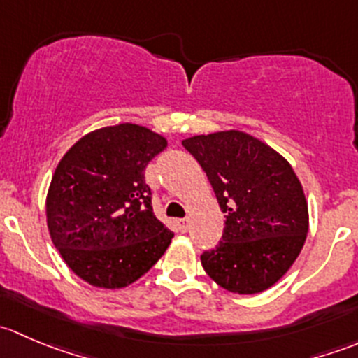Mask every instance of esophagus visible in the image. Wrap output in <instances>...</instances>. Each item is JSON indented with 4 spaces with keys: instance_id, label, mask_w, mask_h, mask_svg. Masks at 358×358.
<instances>
[{
    "instance_id": "1",
    "label": "esophagus",
    "mask_w": 358,
    "mask_h": 358,
    "mask_svg": "<svg viewBox=\"0 0 358 358\" xmlns=\"http://www.w3.org/2000/svg\"><path fill=\"white\" fill-rule=\"evenodd\" d=\"M176 227H178L180 232L185 234V232H189L190 223H189V220H187V218H182V220H178V222H176Z\"/></svg>"
}]
</instances>
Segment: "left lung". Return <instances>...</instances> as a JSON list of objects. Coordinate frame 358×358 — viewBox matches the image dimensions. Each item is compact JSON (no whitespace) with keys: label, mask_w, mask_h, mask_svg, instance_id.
<instances>
[{"label":"left lung","mask_w":358,"mask_h":358,"mask_svg":"<svg viewBox=\"0 0 358 358\" xmlns=\"http://www.w3.org/2000/svg\"><path fill=\"white\" fill-rule=\"evenodd\" d=\"M225 213L220 244L201 256L206 273L223 289L256 294L279 282L308 234V202L287 159L239 131L185 138Z\"/></svg>","instance_id":"obj_1"}]
</instances>
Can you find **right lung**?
<instances>
[{
	"instance_id": "add662e5",
	"label": "right lung",
	"mask_w": 358,
	"mask_h": 358,
	"mask_svg": "<svg viewBox=\"0 0 358 358\" xmlns=\"http://www.w3.org/2000/svg\"><path fill=\"white\" fill-rule=\"evenodd\" d=\"M168 140L131 122L106 126L64 154L46 194V223L69 268L102 289L145 275L175 234L152 211L145 168Z\"/></svg>"
}]
</instances>
